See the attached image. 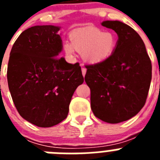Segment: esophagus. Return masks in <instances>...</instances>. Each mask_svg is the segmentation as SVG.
Instances as JSON below:
<instances>
[{
  "instance_id": "obj_1",
  "label": "esophagus",
  "mask_w": 160,
  "mask_h": 160,
  "mask_svg": "<svg viewBox=\"0 0 160 160\" xmlns=\"http://www.w3.org/2000/svg\"><path fill=\"white\" fill-rule=\"evenodd\" d=\"M82 75L85 76L86 75V73H87V69L85 67H82Z\"/></svg>"
}]
</instances>
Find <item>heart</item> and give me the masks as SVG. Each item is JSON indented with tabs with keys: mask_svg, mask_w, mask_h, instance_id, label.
<instances>
[{
	"mask_svg": "<svg viewBox=\"0 0 160 160\" xmlns=\"http://www.w3.org/2000/svg\"><path fill=\"white\" fill-rule=\"evenodd\" d=\"M71 42H66V54L73 56L75 50L81 52L87 62L98 63L111 57L117 46L116 36L104 32L94 26H87L73 31L70 34Z\"/></svg>",
	"mask_w": 160,
	"mask_h": 160,
	"instance_id": "b5f03b06",
	"label": "heart"
}]
</instances>
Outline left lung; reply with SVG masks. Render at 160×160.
<instances>
[{"label": "left lung", "instance_id": "8db88e82", "mask_svg": "<svg viewBox=\"0 0 160 160\" xmlns=\"http://www.w3.org/2000/svg\"><path fill=\"white\" fill-rule=\"evenodd\" d=\"M102 26L118 34L111 57L86 66L85 81L90 89V107L98 118L118 123L136 115L146 102L152 81V62L138 32L118 21Z\"/></svg>", "mask_w": 160, "mask_h": 160}]
</instances>
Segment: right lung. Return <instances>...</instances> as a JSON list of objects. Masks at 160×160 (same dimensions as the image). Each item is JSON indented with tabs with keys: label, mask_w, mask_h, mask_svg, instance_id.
<instances>
[{
	"label": "right lung",
	"mask_w": 160,
	"mask_h": 160,
	"mask_svg": "<svg viewBox=\"0 0 160 160\" xmlns=\"http://www.w3.org/2000/svg\"><path fill=\"white\" fill-rule=\"evenodd\" d=\"M54 25L25 29L14 42L7 79L20 115L39 128H50L67 117L71 98L84 82L78 63L59 58L62 41Z\"/></svg>",
	"instance_id": "add662e5"
}]
</instances>
